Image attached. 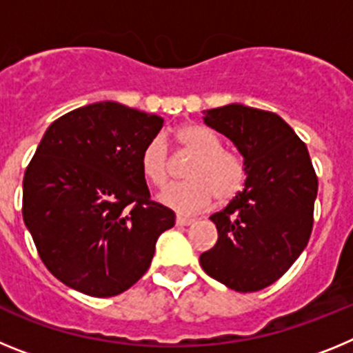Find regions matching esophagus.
Returning <instances> with one entry per match:
<instances>
[{
	"mask_svg": "<svg viewBox=\"0 0 353 353\" xmlns=\"http://www.w3.org/2000/svg\"><path fill=\"white\" fill-rule=\"evenodd\" d=\"M192 223H194V219H191V217H183V215H179V217H176V224H179V226H189V224Z\"/></svg>",
	"mask_w": 353,
	"mask_h": 353,
	"instance_id": "obj_1",
	"label": "esophagus"
}]
</instances>
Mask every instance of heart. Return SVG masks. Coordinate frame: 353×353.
<instances>
[{
	"mask_svg": "<svg viewBox=\"0 0 353 353\" xmlns=\"http://www.w3.org/2000/svg\"><path fill=\"white\" fill-rule=\"evenodd\" d=\"M174 139L180 148L194 155L185 170L187 182L176 183L159 194V201L179 214H196L207 208L212 199L226 205L244 191L248 162L244 155L224 148L214 130L198 123L176 129ZM141 173L154 187H164L171 179V159L161 136L150 139L141 152Z\"/></svg>",
	"mask_w": 353,
	"mask_h": 353,
	"instance_id": "heart-1",
	"label": "heart"
}]
</instances>
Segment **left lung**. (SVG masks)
Listing matches in <instances>:
<instances>
[{
	"instance_id": "obj_1",
	"label": "left lung",
	"mask_w": 353,
	"mask_h": 353,
	"mask_svg": "<svg viewBox=\"0 0 353 353\" xmlns=\"http://www.w3.org/2000/svg\"><path fill=\"white\" fill-rule=\"evenodd\" d=\"M248 162V182L210 215L217 244L199 256L205 272L235 292L276 283L301 256L313 230L318 179L310 152L276 113L242 104L203 111Z\"/></svg>"
}]
</instances>
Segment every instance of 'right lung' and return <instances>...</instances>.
I'll use <instances>...</instances> for the list:
<instances>
[{
	"label": "right lung",
	"instance_id": "obj_1",
	"mask_svg": "<svg viewBox=\"0 0 353 353\" xmlns=\"http://www.w3.org/2000/svg\"><path fill=\"white\" fill-rule=\"evenodd\" d=\"M157 114L97 102L49 125L23 180V219L49 272L92 297H113L148 270L174 212L150 199L141 152Z\"/></svg>",
	"mask_w": 353,
	"mask_h": 353
}]
</instances>
